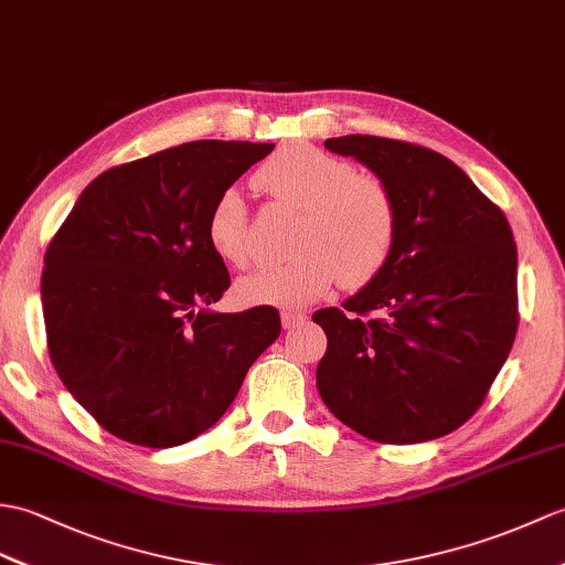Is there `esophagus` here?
<instances>
[{"label": "esophagus", "mask_w": 565, "mask_h": 565, "mask_svg": "<svg viewBox=\"0 0 565 565\" xmlns=\"http://www.w3.org/2000/svg\"><path fill=\"white\" fill-rule=\"evenodd\" d=\"M306 320H308V315L300 312V310H284L281 312L284 330H294V327H300Z\"/></svg>", "instance_id": "esophagus-1"}]
</instances>
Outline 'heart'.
Returning <instances> with one entry per match:
<instances>
[{
  "label": "heart",
  "instance_id": "1",
  "mask_svg": "<svg viewBox=\"0 0 565 565\" xmlns=\"http://www.w3.org/2000/svg\"><path fill=\"white\" fill-rule=\"evenodd\" d=\"M257 185L271 200L300 209L291 247L279 265H262L238 279L247 306L298 308L324 296L342 279L359 288L387 267L397 243V204L375 175L322 149H281L262 166ZM206 243L233 267L253 259L247 202L238 188L223 190L206 216Z\"/></svg>",
  "mask_w": 565,
  "mask_h": 565
}]
</instances>
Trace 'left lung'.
Instances as JSON below:
<instances>
[{"label": "left lung", "mask_w": 565, "mask_h": 565, "mask_svg": "<svg viewBox=\"0 0 565 565\" xmlns=\"http://www.w3.org/2000/svg\"><path fill=\"white\" fill-rule=\"evenodd\" d=\"M324 149L351 156L390 188L397 243L344 310L312 315L327 334L320 397L375 443L448 436L479 409L515 342L513 231L443 153L371 135L332 137Z\"/></svg>", "instance_id": "left-lung-1"}]
</instances>
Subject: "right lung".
Segmentation results:
<instances>
[{"instance_id": "right-lung-1", "label": "right lung", "mask_w": 565, "mask_h": 565, "mask_svg": "<svg viewBox=\"0 0 565 565\" xmlns=\"http://www.w3.org/2000/svg\"><path fill=\"white\" fill-rule=\"evenodd\" d=\"M274 143L202 139L100 173L45 253L52 365L113 436L173 448L212 428L281 332L279 312H216L231 286L206 243L216 196Z\"/></svg>"}]
</instances>
